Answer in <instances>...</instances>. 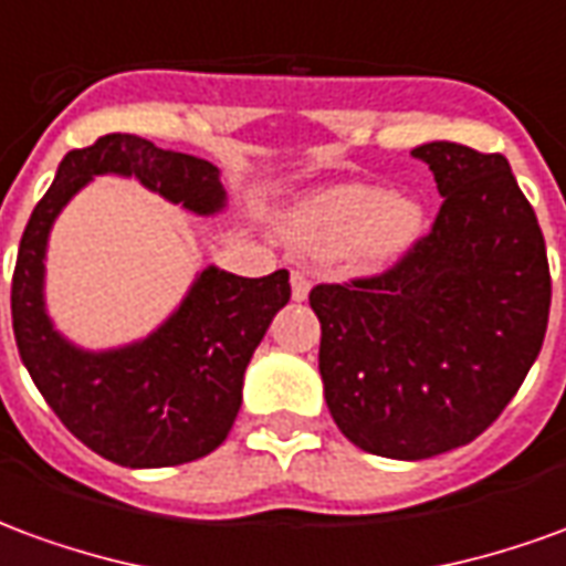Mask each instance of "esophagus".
<instances>
[{"label":"esophagus","instance_id":"34e87169","mask_svg":"<svg viewBox=\"0 0 566 566\" xmlns=\"http://www.w3.org/2000/svg\"><path fill=\"white\" fill-rule=\"evenodd\" d=\"M308 287H312V279H308L306 272L303 270L291 272V294H294V300H306Z\"/></svg>","mask_w":566,"mask_h":566}]
</instances>
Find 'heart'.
I'll return each mask as SVG.
<instances>
[{
  "label": "heart",
  "mask_w": 566,
  "mask_h": 566,
  "mask_svg": "<svg viewBox=\"0 0 566 566\" xmlns=\"http://www.w3.org/2000/svg\"><path fill=\"white\" fill-rule=\"evenodd\" d=\"M424 233V209L416 199L391 197L379 185H339L296 211L291 235L312 254H355L369 266L403 258Z\"/></svg>",
  "instance_id": "heart-1"
}]
</instances>
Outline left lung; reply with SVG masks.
I'll use <instances>...</instances> for the list:
<instances>
[{
	"mask_svg": "<svg viewBox=\"0 0 566 566\" xmlns=\"http://www.w3.org/2000/svg\"><path fill=\"white\" fill-rule=\"evenodd\" d=\"M442 206L385 272L315 284L318 369L333 421L357 449L421 461L494 424L546 336V242L503 154L412 150Z\"/></svg>",
	"mask_w": 566,
	"mask_h": 566,
	"instance_id": "8db88e82",
	"label": "left lung"
}]
</instances>
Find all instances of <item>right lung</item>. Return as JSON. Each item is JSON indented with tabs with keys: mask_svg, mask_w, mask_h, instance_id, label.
Here are the masks:
<instances>
[{
	"mask_svg": "<svg viewBox=\"0 0 566 566\" xmlns=\"http://www.w3.org/2000/svg\"><path fill=\"white\" fill-rule=\"evenodd\" d=\"M136 175L185 209L223 206L218 169L129 133H108L69 150L54 185L32 209L11 279V321L20 360L56 418L120 467H175L221 446L242 406V376L272 315L291 300V272L242 279L209 266L160 331L120 352L87 355L44 315L48 230L93 175Z\"/></svg>",
	"mask_w": 566,
	"mask_h": 566,
	"instance_id": "right-lung-1",
	"label": "right lung"
}]
</instances>
